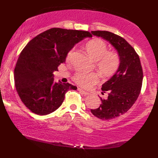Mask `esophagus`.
<instances>
[{
  "instance_id": "obj_1",
  "label": "esophagus",
  "mask_w": 158,
  "mask_h": 158,
  "mask_svg": "<svg viewBox=\"0 0 158 158\" xmlns=\"http://www.w3.org/2000/svg\"><path fill=\"white\" fill-rule=\"evenodd\" d=\"M77 90H78L80 92H81L82 94H84V95H85V96H87V95H89V92H86V91H85V90H83V89H81V88H78V89H77Z\"/></svg>"
}]
</instances>
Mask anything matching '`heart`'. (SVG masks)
<instances>
[{
    "instance_id": "1",
    "label": "heart",
    "mask_w": 158,
    "mask_h": 158,
    "mask_svg": "<svg viewBox=\"0 0 158 158\" xmlns=\"http://www.w3.org/2000/svg\"><path fill=\"white\" fill-rule=\"evenodd\" d=\"M85 49L88 55L95 61L96 69L103 76H111L117 71L120 66V58L116 52L108 51L107 44L100 39H95L87 42ZM71 52L67 55L70 59ZM76 84L84 88H90L97 83L99 78L96 73L77 72L73 76Z\"/></svg>"
}]
</instances>
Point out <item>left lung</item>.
I'll list each match as a JSON object with an SVG mask.
<instances>
[{"label": "left lung", "mask_w": 158, "mask_h": 158, "mask_svg": "<svg viewBox=\"0 0 158 158\" xmlns=\"http://www.w3.org/2000/svg\"><path fill=\"white\" fill-rule=\"evenodd\" d=\"M112 44L120 58L117 71L102 85L107 98H101V104L91 112L102 120H110L123 114L132 106L139 95L143 81V71L139 55L120 36L108 31H92Z\"/></svg>", "instance_id": "8db88e82"}]
</instances>
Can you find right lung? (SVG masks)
I'll return each instance as SVG.
<instances>
[{"mask_svg": "<svg viewBox=\"0 0 158 158\" xmlns=\"http://www.w3.org/2000/svg\"><path fill=\"white\" fill-rule=\"evenodd\" d=\"M86 37L88 31L53 27L30 40L21 51L15 69L16 89L30 111L46 115L62 104L68 90L77 89L69 83L54 82L53 72L65 61L75 44Z\"/></svg>", "mask_w": 158, "mask_h": 158, "instance_id": "obj_1", "label": "right lung"}]
</instances>
